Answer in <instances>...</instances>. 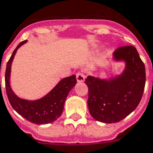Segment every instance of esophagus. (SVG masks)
Wrapping results in <instances>:
<instances>
[{"mask_svg": "<svg viewBox=\"0 0 153 153\" xmlns=\"http://www.w3.org/2000/svg\"><path fill=\"white\" fill-rule=\"evenodd\" d=\"M76 79L78 82H82L85 80V75H84L82 73H80V72L79 73H77Z\"/></svg>", "mask_w": 153, "mask_h": 153, "instance_id": "esophagus-1", "label": "esophagus"}]
</instances>
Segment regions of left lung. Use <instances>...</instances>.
<instances>
[{"label": "left lung", "mask_w": 153, "mask_h": 153, "mask_svg": "<svg viewBox=\"0 0 153 153\" xmlns=\"http://www.w3.org/2000/svg\"><path fill=\"white\" fill-rule=\"evenodd\" d=\"M113 60L125 63L123 73L108 79L88 76L85 80L89 112L94 119L104 123L120 122L134 111L145 86V66L134 46L117 48Z\"/></svg>", "instance_id": "8db88e82"}]
</instances>
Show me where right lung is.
Returning <instances> with one entry per match:
<instances>
[{
	"label": "right lung",
	"mask_w": 153,
	"mask_h": 153,
	"mask_svg": "<svg viewBox=\"0 0 153 153\" xmlns=\"http://www.w3.org/2000/svg\"><path fill=\"white\" fill-rule=\"evenodd\" d=\"M27 42V40H24L17 46L7 62L4 78L6 93L11 106L25 119L37 125L48 124L56 121L62 115L68 94L76 84V76L73 74L61 79L48 94L40 99L28 100L18 97L10 86L11 65L17 50Z\"/></svg>",
	"instance_id": "1"
}]
</instances>
